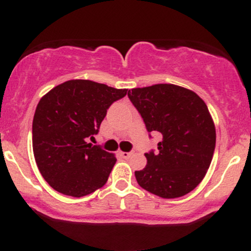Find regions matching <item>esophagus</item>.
Listing matches in <instances>:
<instances>
[{"instance_id": "esophagus-1", "label": "esophagus", "mask_w": 251, "mask_h": 251, "mask_svg": "<svg viewBox=\"0 0 251 251\" xmlns=\"http://www.w3.org/2000/svg\"><path fill=\"white\" fill-rule=\"evenodd\" d=\"M132 154H133V152H120V155H122L124 159H128Z\"/></svg>"}]
</instances>
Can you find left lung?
<instances>
[{
	"label": "left lung",
	"mask_w": 251,
	"mask_h": 251,
	"mask_svg": "<svg viewBox=\"0 0 251 251\" xmlns=\"http://www.w3.org/2000/svg\"><path fill=\"white\" fill-rule=\"evenodd\" d=\"M127 96L146 129L163 135L157 153H145L148 164L134 172L138 184L162 198L189 194L203 180L215 151L208 106L195 92L172 83L129 89Z\"/></svg>",
	"instance_id": "left-lung-1"
}]
</instances>
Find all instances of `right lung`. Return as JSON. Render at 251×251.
<instances>
[{
	"instance_id": "obj_1",
	"label": "right lung",
	"mask_w": 251,
	"mask_h": 251,
	"mask_svg": "<svg viewBox=\"0 0 251 251\" xmlns=\"http://www.w3.org/2000/svg\"><path fill=\"white\" fill-rule=\"evenodd\" d=\"M126 93L91 80H68L41 98L33 119V151L54 190L82 197L105 185L117 158L87 140L99 132L109 106Z\"/></svg>"
}]
</instances>
